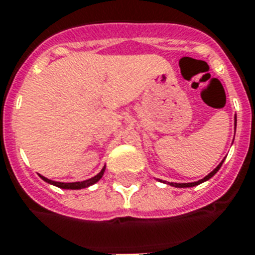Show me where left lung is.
I'll use <instances>...</instances> for the list:
<instances>
[{
  "mask_svg": "<svg viewBox=\"0 0 255 255\" xmlns=\"http://www.w3.org/2000/svg\"><path fill=\"white\" fill-rule=\"evenodd\" d=\"M236 121H237V120H236ZM223 162H224V160H223ZM223 162L220 163L219 166L216 167L215 170L212 171L211 174H208L207 176H205V178H203L201 180H199V182H195V183H170V185H174V187H178V188H185V187H193V185H197V184H200V183H203V182H207L208 179H211L212 176H213V175H215L216 172L220 170V167H221Z\"/></svg>",
  "mask_w": 255,
  "mask_h": 255,
  "instance_id": "1",
  "label": "left lung"
}]
</instances>
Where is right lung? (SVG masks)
<instances>
[{
	"label": "right lung",
	"mask_w": 255,
	"mask_h": 255,
	"mask_svg": "<svg viewBox=\"0 0 255 255\" xmlns=\"http://www.w3.org/2000/svg\"><path fill=\"white\" fill-rule=\"evenodd\" d=\"M104 171H105V167H104L103 170L100 171L99 174L96 175V176H93V178L88 179V180H84V182H76V183L54 182V180H50V179L44 178V176H42V175H40V178L43 179L44 182L50 183V184L56 185V187H59V188H64V189H81V188H87V187H89V185H92V184H95L96 182H99L100 179L103 178Z\"/></svg>",
	"instance_id": "right-lung-1"
}]
</instances>
